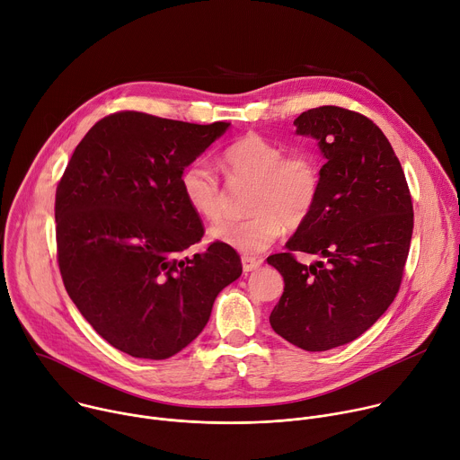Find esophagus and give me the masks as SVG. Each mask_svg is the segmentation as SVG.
Instances as JSON below:
<instances>
[{"label":"esophagus","mask_w":460,"mask_h":460,"mask_svg":"<svg viewBox=\"0 0 460 460\" xmlns=\"http://www.w3.org/2000/svg\"><path fill=\"white\" fill-rule=\"evenodd\" d=\"M241 263H243V270H244V272H252V270H258L263 261H261L260 258L243 256V258H241Z\"/></svg>","instance_id":"esophagus-1"}]
</instances>
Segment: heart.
I'll list each match as a JSON object with an SVG mask.
<instances>
[{
	"instance_id": "1",
	"label": "heart",
	"mask_w": 460,
	"mask_h": 460,
	"mask_svg": "<svg viewBox=\"0 0 460 460\" xmlns=\"http://www.w3.org/2000/svg\"><path fill=\"white\" fill-rule=\"evenodd\" d=\"M287 155L285 147L250 133L225 151L230 179L252 181L246 219H225L208 230V237L241 253L267 250L287 228L307 221L320 195V166L311 153ZM181 191L188 207L202 219L216 221L225 212V191L212 166L197 159L181 173Z\"/></svg>"
}]
</instances>
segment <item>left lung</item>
<instances>
[{
  "mask_svg": "<svg viewBox=\"0 0 460 460\" xmlns=\"http://www.w3.org/2000/svg\"><path fill=\"white\" fill-rule=\"evenodd\" d=\"M296 135L318 142L325 164L313 216L267 261L285 281L272 329L305 350L364 334L393 303L413 234V204L394 151L367 117L336 106L301 113ZM303 251L321 260L299 264Z\"/></svg>",
  "mask_w": 460,
  "mask_h": 460,
  "instance_id": "1",
  "label": "left lung"
}]
</instances>
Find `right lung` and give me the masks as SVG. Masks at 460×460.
I'll use <instances>...</instances> for the list:
<instances>
[{
  "mask_svg": "<svg viewBox=\"0 0 460 460\" xmlns=\"http://www.w3.org/2000/svg\"><path fill=\"white\" fill-rule=\"evenodd\" d=\"M228 128L110 115L76 146L57 188L66 290L102 338L135 358L166 360L190 345L217 294L243 272L221 243L177 260L204 234L181 173Z\"/></svg>",
  "mask_w": 460,
  "mask_h": 460,
  "instance_id": "obj_1",
  "label": "right lung"
}]
</instances>
